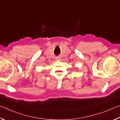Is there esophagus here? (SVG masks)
<instances>
[{
    "instance_id": "34e87169",
    "label": "esophagus",
    "mask_w": 120,
    "mask_h": 120,
    "mask_svg": "<svg viewBox=\"0 0 120 120\" xmlns=\"http://www.w3.org/2000/svg\"><path fill=\"white\" fill-rule=\"evenodd\" d=\"M60 58V57H56V60H59Z\"/></svg>"
}]
</instances>
